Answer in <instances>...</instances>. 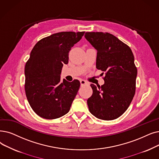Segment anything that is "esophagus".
<instances>
[{"instance_id": "34e87169", "label": "esophagus", "mask_w": 159, "mask_h": 159, "mask_svg": "<svg viewBox=\"0 0 159 159\" xmlns=\"http://www.w3.org/2000/svg\"><path fill=\"white\" fill-rule=\"evenodd\" d=\"M80 82L81 86H85V85H88L89 84L88 82L85 80H80Z\"/></svg>"}]
</instances>
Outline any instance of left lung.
<instances>
[{
    "label": "left lung",
    "instance_id": "left-lung-1",
    "mask_svg": "<svg viewBox=\"0 0 159 159\" xmlns=\"http://www.w3.org/2000/svg\"><path fill=\"white\" fill-rule=\"evenodd\" d=\"M86 39L98 51L96 68L105 72V84L97 88L87 100L96 118L112 120L125 112L136 91L137 68L130 48L108 32H86Z\"/></svg>",
    "mask_w": 159,
    "mask_h": 159
}]
</instances>
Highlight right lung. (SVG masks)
Wrapping results in <instances>:
<instances>
[{"instance_id":"1","label":"right lung","mask_w":159,"mask_h":159,"mask_svg":"<svg viewBox=\"0 0 159 159\" xmlns=\"http://www.w3.org/2000/svg\"><path fill=\"white\" fill-rule=\"evenodd\" d=\"M85 32H61L40 39L34 45L25 67V89L27 100L37 115L47 120L66 114L77 95L78 80H60L69 52Z\"/></svg>"}]
</instances>
